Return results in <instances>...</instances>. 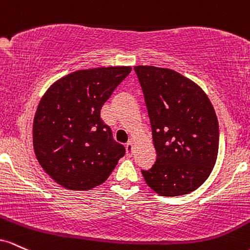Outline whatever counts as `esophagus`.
<instances>
[{
    "label": "esophagus",
    "instance_id": "1",
    "mask_svg": "<svg viewBox=\"0 0 250 250\" xmlns=\"http://www.w3.org/2000/svg\"><path fill=\"white\" fill-rule=\"evenodd\" d=\"M125 148H126V155L132 156V153H133V140H130V142L126 144Z\"/></svg>",
    "mask_w": 250,
    "mask_h": 250
}]
</instances>
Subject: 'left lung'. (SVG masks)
<instances>
[{
  "label": "left lung",
  "mask_w": 250,
  "mask_h": 250,
  "mask_svg": "<svg viewBox=\"0 0 250 250\" xmlns=\"http://www.w3.org/2000/svg\"><path fill=\"white\" fill-rule=\"evenodd\" d=\"M152 128L156 163L142 170L164 197L187 195L208 179L218 153V120L208 95L195 81L169 68L134 66Z\"/></svg>",
  "instance_id": "8db88e82"
}]
</instances>
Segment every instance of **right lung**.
Instances as JSON below:
<instances>
[{
    "mask_svg": "<svg viewBox=\"0 0 250 250\" xmlns=\"http://www.w3.org/2000/svg\"><path fill=\"white\" fill-rule=\"evenodd\" d=\"M131 69L110 66L75 71L55 81L41 98L33 124L34 152L44 172L61 187L93 189L125 155L100 110Z\"/></svg>",
    "mask_w": 250,
    "mask_h": 250,
    "instance_id": "1",
    "label": "right lung"
}]
</instances>
